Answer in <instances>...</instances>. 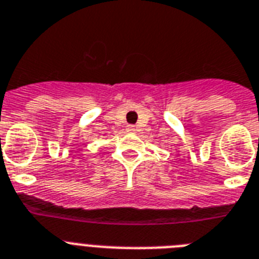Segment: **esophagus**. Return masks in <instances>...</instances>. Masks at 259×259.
I'll list each match as a JSON object with an SVG mask.
<instances>
[{
	"label": "esophagus",
	"instance_id": "obj_1",
	"mask_svg": "<svg viewBox=\"0 0 259 259\" xmlns=\"http://www.w3.org/2000/svg\"><path fill=\"white\" fill-rule=\"evenodd\" d=\"M126 129H127V132H130V133H133V132H136V126L127 125V126H126Z\"/></svg>",
	"mask_w": 259,
	"mask_h": 259
}]
</instances>
